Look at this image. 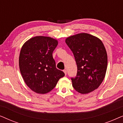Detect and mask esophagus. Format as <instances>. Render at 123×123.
<instances>
[{"label":"esophagus","mask_w":123,"mask_h":123,"mask_svg":"<svg viewBox=\"0 0 123 123\" xmlns=\"http://www.w3.org/2000/svg\"><path fill=\"white\" fill-rule=\"evenodd\" d=\"M63 72H64L65 74V75H66V74H67V70H66V69L64 70H63Z\"/></svg>","instance_id":"1"}]
</instances>
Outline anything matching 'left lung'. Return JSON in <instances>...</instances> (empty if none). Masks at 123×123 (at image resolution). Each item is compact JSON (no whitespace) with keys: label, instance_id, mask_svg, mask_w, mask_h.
Returning a JSON list of instances; mask_svg holds the SVG:
<instances>
[{"label":"left lung","instance_id":"1","mask_svg":"<svg viewBox=\"0 0 123 123\" xmlns=\"http://www.w3.org/2000/svg\"><path fill=\"white\" fill-rule=\"evenodd\" d=\"M73 52L77 73L72 78L77 91L86 94L95 90L103 81L107 66V55L101 40L93 35L80 33L65 40Z\"/></svg>","mask_w":123,"mask_h":123}]
</instances>
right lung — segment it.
<instances>
[{
    "label": "right lung",
    "instance_id": "obj_1",
    "mask_svg": "<svg viewBox=\"0 0 123 123\" xmlns=\"http://www.w3.org/2000/svg\"><path fill=\"white\" fill-rule=\"evenodd\" d=\"M58 42L50 37L35 36L22 47L19 57L21 73L27 86L37 93L45 94L56 86L64 76L56 68L53 52Z\"/></svg>",
    "mask_w": 123,
    "mask_h": 123
}]
</instances>
